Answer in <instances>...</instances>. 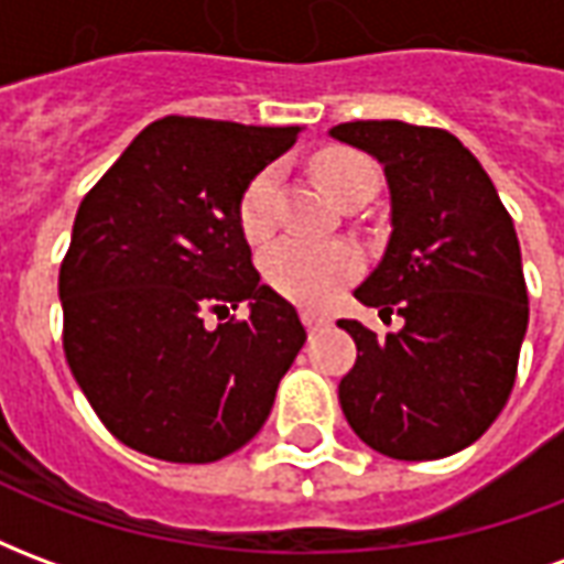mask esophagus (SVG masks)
Listing matches in <instances>:
<instances>
[{
  "label": "esophagus",
  "instance_id": "esophagus-1",
  "mask_svg": "<svg viewBox=\"0 0 564 564\" xmlns=\"http://www.w3.org/2000/svg\"><path fill=\"white\" fill-rule=\"evenodd\" d=\"M302 319H305L307 332H319L329 326V317H326V314H319V311H311V307H307V311H302Z\"/></svg>",
  "mask_w": 564,
  "mask_h": 564
}]
</instances>
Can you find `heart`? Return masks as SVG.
I'll return each instance as SVG.
<instances>
[{
    "label": "heart",
    "mask_w": 564,
    "mask_h": 564,
    "mask_svg": "<svg viewBox=\"0 0 564 564\" xmlns=\"http://www.w3.org/2000/svg\"><path fill=\"white\" fill-rule=\"evenodd\" d=\"M319 181L329 186L332 196L344 198L359 186H378L375 162L354 150H326L317 162ZM281 172L269 165L250 177L238 198V223L250 241H262L274 229V196ZM362 257L347 241H317L302 235H286L265 250L262 271L278 293L290 295L302 305H326L344 283L356 278Z\"/></svg>",
    "instance_id": "1"
}]
</instances>
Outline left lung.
Listing matches in <instances>:
<instances>
[{
	"label": "left lung",
	"instance_id": "left-lung-1",
	"mask_svg": "<svg viewBox=\"0 0 564 564\" xmlns=\"http://www.w3.org/2000/svg\"><path fill=\"white\" fill-rule=\"evenodd\" d=\"M332 139L383 165L390 245L354 295L404 319L387 338L338 319L356 341L341 411L390 459H444L496 423L517 380L529 326L517 229L484 165L447 129L356 120Z\"/></svg>",
	"mask_w": 564,
	"mask_h": 564
}]
</instances>
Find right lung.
<instances>
[{
	"label": "right lung",
	"instance_id": "1",
	"mask_svg": "<svg viewBox=\"0 0 564 564\" xmlns=\"http://www.w3.org/2000/svg\"><path fill=\"white\" fill-rule=\"evenodd\" d=\"M295 139L299 127L162 117L80 202L59 265L63 350L127 447L202 465L269 420L307 335L295 307L259 283L238 198ZM241 301L251 317L229 318Z\"/></svg>",
	"mask_w": 564,
	"mask_h": 564
}]
</instances>
